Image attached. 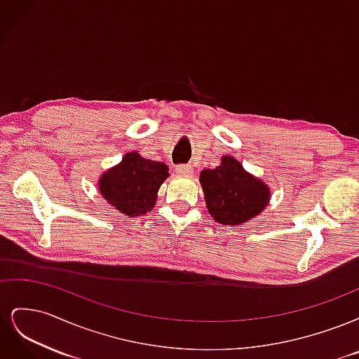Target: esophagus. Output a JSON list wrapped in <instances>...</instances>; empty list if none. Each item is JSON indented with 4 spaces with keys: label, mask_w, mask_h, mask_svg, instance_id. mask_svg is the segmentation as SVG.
Masks as SVG:
<instances>
[{
    "label": "esophagus",
    "mask_w": 359,
    "mask_h": 359,
    "mask_svg": "<svg viewBox=\"0 0 359 359\" xmlns=\"http://www.w3.org/2000/svg\"><path fill=\"white\" fill-rule=\"evenodd\" d=\"M175 172L180 173V175H190L193 172V168L190 165H178L175 166Z\"/></svg>",
    "instance_id": "obj_1"
}]
</instances>
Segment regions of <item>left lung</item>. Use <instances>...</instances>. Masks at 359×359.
I'll return each mask as SVG.
<instances>
[{
	"instance_id": "1",
	"label": "left lung",
	"mask_w": 359,
	"mask_h": 359,
	"mask_svg": "<svg viewBox=\"0 0 359 359\" xmlns=\"http://www.w3.org/2000/svg\"><path fill=\"white\" fill-rule=\"evenodd\" d=\"M199 182L206 208L217 223L243 224L269 205L268 184L247 172L232 156H223L215 169H203Z\"/></svg>"
}]
</instances>
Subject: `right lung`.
I'll use <instances>...</instances> for the list:
<instances>
[{"label":"right lung","instance_id":"right-lung-1","mask_svg":"<svg viewBox=\"0 0 359 359\" xmlns=\"http://www.w3.org/2000/svg\"><path fill=\"white\" fill-rule=\"evenodd\" d=\"M168 177L169 168L165 163L144 158L137 151H132L102 173L97 187L116 211L139 217L154 208L158 189Z\"/></svg>","mask_w":359,"mask_h":359}]
</instances>
